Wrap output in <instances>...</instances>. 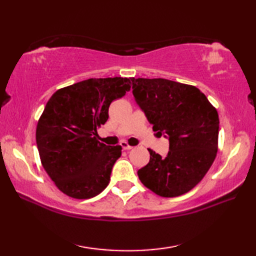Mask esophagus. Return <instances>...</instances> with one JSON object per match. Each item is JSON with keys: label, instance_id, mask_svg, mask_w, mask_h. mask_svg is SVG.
<instances>
[{"label": "esophagus", "instance_id": "esophagus-1", "mask_svg": "<svg viewBox=\"0 0 256 256\" xmlns=\"http://www.w3.org/2000/svg\"><path fill=\"white\" fill-rule=\"evenodd\" d=\"M120 145H121L122 148L125 150H132L133 148V146L130 145L128 142H125V140H122V142L120 143Z\"/></svg>", "mask_w": 256, "mask_h": 256}]
</instances>
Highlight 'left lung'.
<instances>
[{
	"label": "left lung",
	"mask_w": 256,
	"mask_h": 256,
	"mask_svg": "<svg viewBox=\"0 0 256 256\" xmlns=\"http://www.w3.org/2000/svg\"><path fill=\"white\" fill-rule=\"evenodd\" d=\"M133 96L153 131L170 140L166 157L148 148V164L138 172L160 197H178L204 177L218 152L219 116L194 86L156 78H132Z\"/></svg>",
	"instance_id": "8db88e82"
}]
</instances>
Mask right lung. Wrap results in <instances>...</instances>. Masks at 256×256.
<instances>
[{"label":"right lung","instance_id":"right-lung-1","mask_svg":"<svg viewBox=\"0 0 256 256\" xmlns=\"http://www.w3.org/2000/svg\"><path fill=\"white\" fill-rule=\"evenodd\" d=\"M130 89L128 78H91L57 90L48 100L36 143L42 167L64 194L89 199L110 182L122 148L99 142L96 128L108 121L111 102Z\"/></svg>","mask_w":256,"mask_h":256}]
</instances>
